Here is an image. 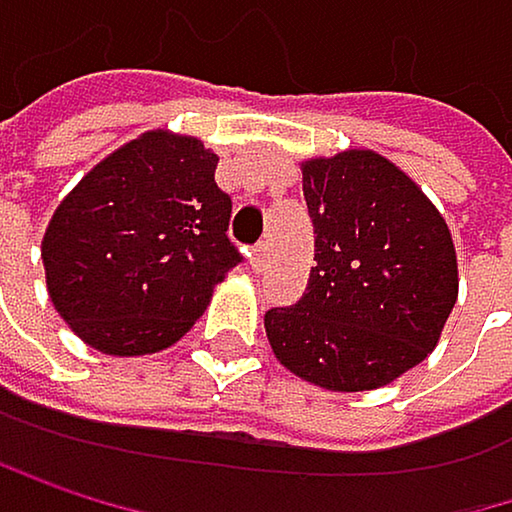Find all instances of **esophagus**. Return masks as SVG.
<instances>
[{
	"label": "esophagus",
	"mask_w": 512,
	"mask_h": 512,
	"mask_svg": "<svg viewBox=\"0 0 512 512\" xmlns=\"http://www.w3.org/2000/svg\"><path fill=\"white\" fill-rule=\"evenodd\" d=\"M267 258H270V242H258V245L251 248V267L254 270H264Z\"/></svg>",
	"instance_id": "1"
}]
</instances>
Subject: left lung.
<instances>
[{"instance_id":"8db88e82","label":"left lung","mask_w":512,"mask_h":512,"mask_svg":"<svg viewBox=\"0 0 512 512\" xmlns=\"http://www.w3.org/2000/svg\"><path fill=\"white\" fill-rule=\"evenodd\" d=\"M315 267L264 315L276 358L327 391H370L422 364L458 297L455 248L431 200L373 151L303 163Z\"/></svg>"}]
</instances>
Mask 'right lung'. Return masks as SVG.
Masks as SVG:
<instances>
[{
  "label": "right lung",
  "instance_id": "add662e5",
  "mask_svg": "<svg viewBox=\"0 0 512 512\" xmlns=\"http://www.w3.org/2000/svg\"><path fill=\"white\" fill-rule=\"evenodd\" d=\"M200 139L145 133L96 163L42 239L48 294L105 355H151L185 337L242 264L230 194Z\"/></svg>",
  "mask_w": 512,
  "mask_h": 512
}]
</instances>
